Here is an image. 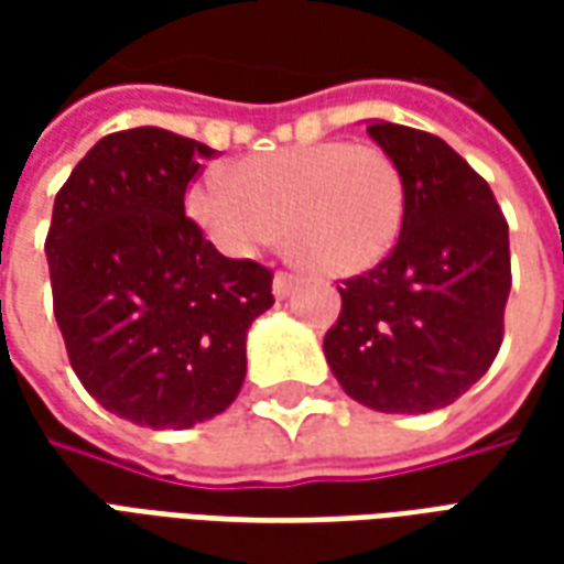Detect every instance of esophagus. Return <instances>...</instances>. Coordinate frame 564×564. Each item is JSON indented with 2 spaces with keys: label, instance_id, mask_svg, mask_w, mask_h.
Returning a JSON list of instances; mask_svg holds the SVG:
<instances>
[{
  "label": "esophagus",
  "instance_id": "1",
  "mask_svg": "<svg viewBox=\"0 0 564 564\" xmlns=\"http://www.w3.org/2000/svg\"><path fill=\"white\" fill-rule=\"evenodd\" d=\"M293 286H295L293 274L278 271V274H274V281H271V293H274V299H286V295L293 293Z\"/></svg>",
  "mask_w": 564,
  "mask_h": 564
}]
</instances>
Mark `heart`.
<instances>
[{"label":"heart","mask_w":564,"mask_h":564,"mask_svg":"<svg viewBox=\"0 0 564 564\" xmlns=\"http://www.w3.org/2000/svg\"><path fill=\"white\" fill-rule=\"evenodd\" d=\"M184 205L226 257H257L283 229V247L299 265L354 278L399 241L404 181L387 150L319 141L232 162L226 181L189 186Z\"/></svg>","instance_id":"obj_1"}]
</instances>
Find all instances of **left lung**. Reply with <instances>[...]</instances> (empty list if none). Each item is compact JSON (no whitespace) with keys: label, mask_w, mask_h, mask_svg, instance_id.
<instances>
[{"label":"left lung","mask_w":564,"mask_h":564,"mask_svg":"<svg viewBox=\"0 0 564 564\" xmlns=\"http://www.w3.org/2000/svg\"><path fill=\"white\" fill-rule=\"evenodd\" d=\"M404 181L399 245L344 281L323 354L344 392L380 414H429L492 366L510 295L508 223L492 189L447 141L368 120Z\"/></svg>","instance_id":"1"}]
</instances>
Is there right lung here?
Returning <instances> with one entry per match:
<instances>
[{
    "instance_id": "1",
    "label": "right lung",
    "mask_w": 564,
    "mask_h": 564,
    "mask_svg": "<svg viewBox=\"0 0 564 564\" xmlns=\"http://www.w3.org/2000/svg\"><path fill=\"white\" fill-rule=\"evenodd\" d=\"M214 150L160 127L96 141L56 193L44 257L75 375L105 411L148 429L223 414L247 375V332L271 271L226 259L184 214Z\"/></svg>"
}]
</instances>
